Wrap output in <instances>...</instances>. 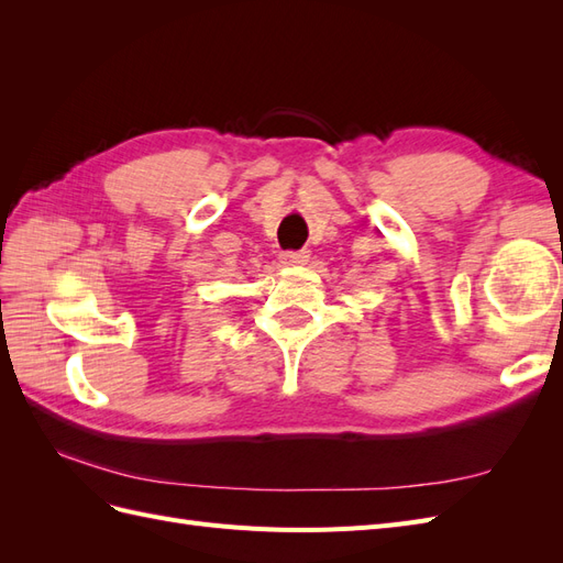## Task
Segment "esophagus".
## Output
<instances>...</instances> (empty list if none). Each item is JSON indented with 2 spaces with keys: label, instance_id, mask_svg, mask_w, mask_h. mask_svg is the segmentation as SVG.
Segmentation results:
<instances>
[{
  "label": "esophagus",
  "instance_id": "1",
  "mask_svg": "<svg viewBox=\"0 0 563 563\" xmlns=\"http://www.w3.org/2000/svg\"><path fill=\"white\" fill-rule=\"evenodd\" d=\"M279 261L284 265H305L310 261V251H284L279 255Z\"/></svg>",
  "mask_w": 563,
  "mask_h": 563
}]
</instances>
